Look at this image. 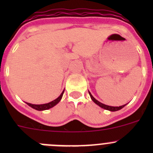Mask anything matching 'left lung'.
Masks as SVG:
<instances>
[{"instance_id": "8db88e82", "label": "left lung", "mask_w": 153, "mask_h": 153, "mask_svg": "<svg viewBox=\"0 0 153 153\" xmlns=\"http://www.w3.org/2000/svg\"><path fill=\"white\" fill-rule=\"evenodd\" d=\"M89 95H90V97H91V99H92V101H93V102H94V103H95V104H96L97 105L99 106L100 107L103 108V109H106V110L111 111V112H115V111L120 110V109H122L123 107H124V106H126V104H124V105L121 106H111L106 105V104H102V103L99 102V101H98V100L95 99V98H94L93 96H92V94L90 93V92H89Z\"/></svg>"}]
</instances>
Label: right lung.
<instances>
[{"instance_id": "obj_1", "label": "right lung", "mask_w": 153, "mask_h": 153, "mask_svg": "<svg viewBox=\"0 0 153 153\" xmlns=\"http://www.w3.org/2000/svg\"><path fill=\"white\" fill-rule=\"evenodd\" d=\"M64 90L63 91L62 93L60 95V96L58 97V98H57L56 99L54 100V101H51V102L49 103H47V104H29V103H27V104L29 106H31L32 108H33V109H36V110H38V111H41V110H46V109H50V108L53 107L54 106L56 105L57 104H58V103L60 102V101L61 100V98H62V96H63V94H64Z\"/></svg>"}]
</instances>
